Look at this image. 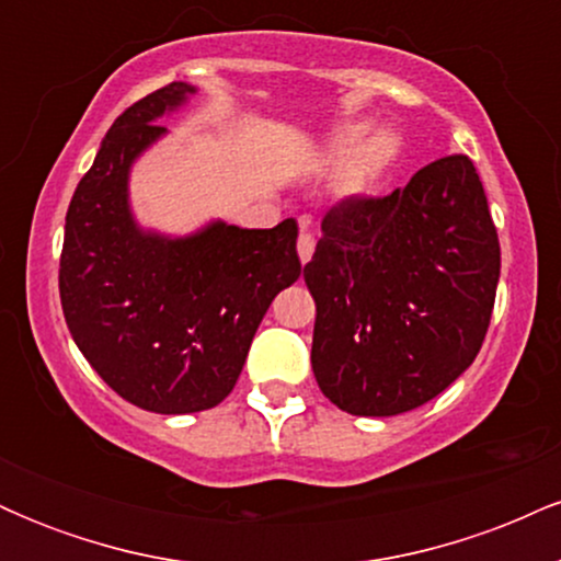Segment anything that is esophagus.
<instances>
[{
	"label": "esophagus",
	"instance_id": "obj_1",
	"mask_svg": "<svg viewBox=\"0 0 561 561\" xmlns=\"http://www.w3.org/2000/svg\"><path fill=\"white\" fill-rule=\"evenodd\" d=\"M306 227H308V221H302V231H300V237H298V255H300L302 263L311 261L313 248H317V240H313L311 231H306Z\"/></svg>",
	"mask_w": 561,
	"mask_h": 561
}]
</instances>
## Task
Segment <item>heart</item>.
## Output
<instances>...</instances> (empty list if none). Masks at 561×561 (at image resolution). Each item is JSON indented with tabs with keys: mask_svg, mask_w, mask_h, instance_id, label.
I'll return each mask as SVG.
<instances>
[{
	"mask_svg": "<svg viewBox=\"0 0 561 561\" xmlns=\"http://www.w3.org/2000/svg\"><path fill=\"white\" fill-rule=\"evenodd\" d=\"M364 124H345L332 134L327 147L330 163H345L343 184L347 192H364L382 176L401 156V139L390 128H377L364 139Z\"/></svg>",
	"mask_w": 561,
	"mask_h": 561,
	"instance_id": "obj_1",
	"label": "heart"
}]
</instances>
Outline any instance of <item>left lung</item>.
I'll list each match as a JSON object with an SVG mask.
<instances>
[{
  "instance_id": "left-lung-1",
  "label": "left lung",
  "mask_w": 561,
  "mask_h": 561,
  "mask_svg": "<svg viewBox=\"0 0 561 561\" xmlns=\"http://www.w3.org/2000/svg\"><path fill=\"white\" fill-rule=\"evenodd\" d=\"M499 272V234L467 156L424 165L385 197L340 199L302 268L321 392L356 416L433 401L480 353Z\"/></svg>"
}]
</instances>
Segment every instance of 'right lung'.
I'll list each match as a JSON object with an SVG mask.
<instances>
[{
    "instance_id": "1",
    "label": "right lung",
    "mask_w": 561,
    "mask_h": 561,
    "mask_svg": "<svg viewBox=\"0 0 561 561\" xmlns=\"http://www.w3.org/2000/svg\"><path fill=\"white\" fill-rule=\"evenodd\" d=\"M195 87L173 81L115 118L76 186L60 255V302L76 345L111 388L156 414L214 409L229 396L263 313L300 276L298 224L216 221L182 240L141 231L128 169L165 134L156 124Z\"/></svg>"
}]
</instances>
